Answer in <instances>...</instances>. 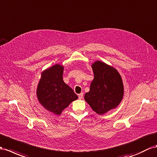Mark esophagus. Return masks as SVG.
Returning <instances> with one entry per match:
<instances>
[{
  "instance_id": "obj_1",
  "label": "esophagus",
  "mask_w": 157,
  "mask_h": 157,
  "mask_svg": "<svg viewBox=\"0 0 157 157\" xmlns=\"http://www.w3.org/2000/svg\"><path fill=\"white\" fill-rule=\"evenodd\" d=\"M83 93L79 94L78 95V98H79V99H82V98H83Z\"/></svg>"
}]
</instances>
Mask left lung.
<instances>
[{"instance_id":"8db88e82","label":"left lung","mask_w":157,"mask_h":157,"mask_svg":"<svg viewBox=\"0 0 157 157\" xmlns=\"http://www.w3.org/2000/svg\"><path fill=\"white\" fill-rule=\"evenodd\" d=\"M94 79L85 101L96 113L103 115L117 107L124 94L121 76L113 66L98 60L91 64Z\"/></svg>"}]
</instances>
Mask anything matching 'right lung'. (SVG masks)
Returning a JSON list of instances; mask_svg holds the SVG:
<instances>
[{"label":"right lung","instance_id":"add662e5","mask_svg":"<svg viewBox=\"0 0 157 157\" xmlns=\"http://www.w3.org/2000/svg\"><path fill=\"white\" fill-rule=\"evenodd\" d=\"M63 65L57 63L42 71L36 89V96L41 105L57 115H61L63 109L78 98L63 82Z\"/></svg>","mask_w":157,"mask_h":157}]
</instances>
